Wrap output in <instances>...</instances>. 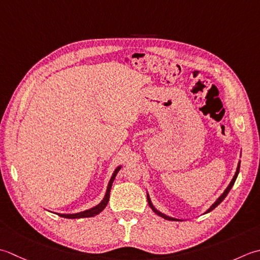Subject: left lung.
Listing matches in <instances>:
<instances>
[{"mask_svg": "<svg viewBox=\"0 0 260 260\" xmlns=\"http://www.w3.org/2000/svg\"><path fill=\"white\" fill-rule=\"evenodd\" d=\"M239 169H240V161H239V164H238V167H237V171H236V174H235V176H234V178H232V181L230 182V184H229V186H228L225 189H224V192L222 193L221 195H220V198L215 201V202L212 204L211 206H210V209L205 212V213H209V212H211L212 210L213 209H215L216 206H218L222 201H223L224 199H225V197L228 195V193L230 192V189L232 188V186H234V184H235V182H236V179H237V176H238V174H239ZM147 200H148V204H149V206L151 208V210L155 212V213L157 214V215H159V216H161V218H164V219H166V220H171V221H179V220H177V219H174V218H171V216H168V215H166V214H164V213H161V212H159L158 211L155 206L152 205V203H151V201H150V198H149V195H148V193H147Z\"/></svg>", "mask_w": 260, "mask_h": 260, "instance_id": "1", "label": "left lung"}]
</instances>
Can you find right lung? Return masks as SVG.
<instances>
[{
    "label": "right lung",
    "mask_w": 260,
    "mask_h": 260,
    "mask_svg": "<svg viewBox=\"0 0 260 260\" xmlns=\"http://www.w3.org/2000/svg\"><path fill=\"white\" fill-rule=\"evenodd\" d=\"M120 169H121V166L115 168V171H114V173L112 175V177H111L110 182L108 184V188H107V193H105V197L96 206H94V208L89 209V210H85V211H83V212H78V213H74V214H59V215L61 216V218H66V219H79V218H92V216H95V215H98L99 213H101V212H102L105 209V206L108 205L111 187H112V184H113L114 178L116 176V174L119 173Z\"/></svg>",
    "instance_id": "right-lung-1"
}]
</instances>
